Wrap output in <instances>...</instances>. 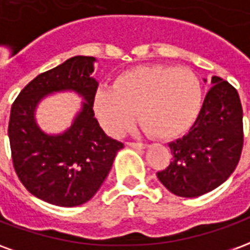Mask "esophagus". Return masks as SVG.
I'll return each instance as SVG.
<instances>
[{"label": "esophagus", "instance_id": "1", "mask_svg": "<svg viewBox=\"0 0 250 250\" xmlns=\"http://www.w3.org/2000/svg\"><path fill=\"white\" fill-rule=\"evenodd\" d=\"M127 146L132 147V148H139V150H141V148H146L147 145H143V143H136V142H128V143H127Z\"/></svg>", "mask_w": 250, "mask_h": 250}]
</instances>
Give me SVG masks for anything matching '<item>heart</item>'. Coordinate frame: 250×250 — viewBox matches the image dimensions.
<instances>
[{
	"mask_svg": "<svg viewBox=\"0 0 250 250\" xmlns=\"http://www.w3.org/2000/svg\"><path fill=\"white\" fill-rule=\"evenodd\" d=\"M202 107V84L190 69L141 65L120 73L112 88H99L93 109L103 128L120 135L135 119L155 139L170 141L188 132Z\"/></svg>",
	"mask_w": 250,
	"mask_h": 250,
	"instance_id": "obj_1",
	"label": "heart"
}]
</instances>
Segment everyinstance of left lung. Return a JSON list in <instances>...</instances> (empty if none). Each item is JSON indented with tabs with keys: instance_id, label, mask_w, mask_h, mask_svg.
I'll return each mask as SVG.
<instances>
[{
	"instance_id": "1",
	"label": "left lung",
	"mask_w": 250,
	"mask_h": 250,
	"mask_svg": "<svg viewBox=\"0 0 250 250\" xmlns=\"http://www.w3.org/2000/svg\"><path fill=\"white\" fill-rule=\"evenodd\" d=\"M211 84L188 135L168 143L173 162L157 173L161 184L178 197L194 198L218 188L241 157L244 132L238 92L218 76L211 77Z\"/></svg>"
}]
</instances>
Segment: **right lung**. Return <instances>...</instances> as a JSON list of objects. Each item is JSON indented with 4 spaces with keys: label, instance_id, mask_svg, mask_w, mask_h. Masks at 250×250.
Returning a JSON list of instances; mask_svg holds the SVG:
<instances>
[{
    "label": "right lung",
    "instance_id": "1",
    "mask_svg": "<svg viewBox=\"0 0 250 250\" xmlns=\"http://www.w3.org/2000/svg\"><path fill=\"white\" fill-rule=\"evenodd\" d=\"M91 56H75L35 77L10 109L8 135L16 173L26 190L48 204H85L107 178L123 143L109 138L93 112L98 82ZM72 90L83 98L81 111L62 134H46L35 109L48 94Z\"/></svg>",
    "mask_w": 250,
    "mask_h": 250
}]
</instances>
